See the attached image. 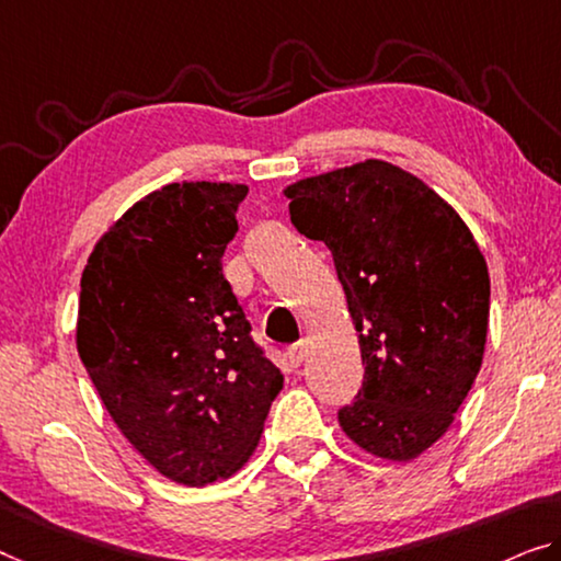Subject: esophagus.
<instances>
[{"mask_svg": "<svg viewBox=\"0 0 561 561\" xmlns=\"http://www.w3.org/2000/svg\"><path fill=\"white\" fill-rule=\"evenodd\" d=\"M308 351H310V343L308 341L293 343V346L288 348V360H290L293 366H300L308 358Z\"/></svg>", "mask_w": 561, "mask_h": 561, "instance_id": "1", "label": "esophagus"}]
</instances>
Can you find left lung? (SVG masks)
<instances>
[{
    "label": "left lung",
    "instance_id": "1",
    "mask_svg": "<svg viewBox=\"0 0 561 561\" xmlns=\"http://www.w3.org/2000/svg\"><path fill=\"white\" fill-rule=\"evenodd\" d=\"M290 222L333 255L358 331L364 386L339 424L358 449L411 461L471 391L489 331V271L442 195L386 160L288 185Z\"/></svg>",
    "mask_w": 561,
    "mask_h": 561
}]
</instances>
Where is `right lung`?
<instances>
[{
	"label": "right lung",
	"instance_id": "add662e5",
	"mask_svg": "<svg viewBox=\"0 0 561 561\" xmlns=\"http://www.w3.org/2000/svg\"><path fill=\"white\" fill-rule=\"evenodd\" d=\"M240 183H170L94 243L80 280L77 351L137 454L183 486L251 459L283 374L251 339L222 278Z\"/></svg>",
	"mask_w": 561,
	"mask_h": 561
}]
</instances>
